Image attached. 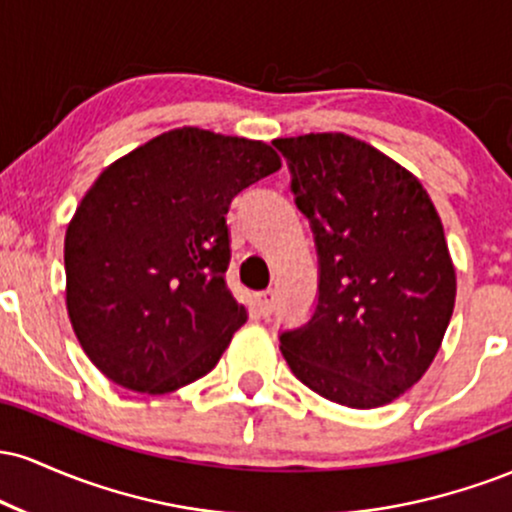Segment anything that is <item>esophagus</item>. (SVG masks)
Returning <instances> with one entry per match:
<instances>
[{
  "mask_svg": "<svg viewBox=\"0 0 512 512\" xmlns=\"http://www.w3.org/2000/svg\"><path fill=\"white\" fill-rule=\"evenodd\" d=\"M255 301H257V310H260L262 315H272V313H274V308H276V293H274L272 289L257 293Z\"/></svg>",
  "mask_w": 512,
  "mask_h": 512,
  "instance_id": "34e87169",
  "label": "esophagus"
}]
</instances>
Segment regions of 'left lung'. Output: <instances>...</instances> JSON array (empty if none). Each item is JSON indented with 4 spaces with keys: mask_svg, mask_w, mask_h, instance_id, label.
Listing matches in <instances>:
<instances>
[{
    "mask_svg": "<svg viewBox=\"0 0 512 512\" xmlns=\"http://www.w3.org/2000/svg\"><path fill=\"white\" fill-rule=\"evenodd\" d=\"M320 264L317 305L281 332L303 385L351 409H375L421 380L455 308L443 223L419 180L342 132L276 139Z\"/></svg>",
    "mask_w": 512,
    "mask_h": 512,
    "instance_id": "8db88e82",
    "label": "left lung"
}]
</instances>
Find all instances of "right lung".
Masks as SVG:
<instances>
[{
	"mask_svg": "<svg viewBox=\"0 0 512 512\" xmlns=\"http://www.w3.org/2000/svg\"><path fill=\"white\" fill-rule=\"evenodd\" d=\"M281 168L264 142L180 127L117 158L64 238L67 313L108 380L166 395L219 363L245 305L226 284L233 197Z\"/></svg>",
	"mask_w": 512,
	"mask_h": 512,
	"instance_id": "obj_1",
	"label": "right lung"
}]
</instances>
